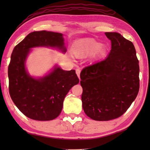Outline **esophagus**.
Returning a JSON list of instances; mask_svg holds the SVG:
<instances>
[{
	"label": "esophagus",
	"instance_id": "obj_1",
	"mask_svg": "<svg viewBox=\"0 0 150 150\" xmlns=\"http://www.w3.org/2000/svg\"><path fill=\"white\" fill-rule=\"evenodd\" d=\"M75 71H76V74L77 75L79 79H80V73H81V70H80L79 68H77V69H76Z\"/></svg>",
	"mask_w": 150,
	"mask_h": 150
}]
</instances>
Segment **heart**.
<instances>
[{"mask_svg": "<svg viewBox=\"0 0 150 150\" xmlns=\"http://www.w3.org/2000/svg\"><path fill=\"white\" fill-rule=\"evenodd\" d=\"M102 51V46L95 40L91 38L79 40L72 47L73 55L77 58H83L93 54L94 56L99 55Z\"/></svg>", "mask_w": 150, "mask_h": 150, "instance_id": "heart-1", "label": "heart"}]
</instances>
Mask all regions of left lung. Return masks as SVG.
Listing matches in <instances>:
<instances>
[{
    "label": "left lung",
    "instance_id": "1",
    "mask_svg": "<svg viewBox=\"0 0 150 150\" xmlns=\"http://www.w3.org/2000/svg\"><path fill=\"white\" fill-rule=\"evenodd\" d=\"M111 50L105 59L85 67L80 74L83 108L95 120L120 117L139 88V61L132 42L117 32H105Z\"/></svg>",
    "mask_w": 150,
    "mask_h": 150
}]
</instances>
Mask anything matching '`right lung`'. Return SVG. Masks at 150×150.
<instances>
[{
	"label": "right lung",
	"mask_w": 150,
	"mask_h": 150,
	"mask_svg": "<svg viewBox=\"0 0 150 150\" xmlns=\"http://www.w3.org/2000/svg\"><path fill=\"white\" fill-rule=\"evenodd\" d=\"M54 47L65 52L63 34L57 32H33L14 47L8 69L9 93L17 108L35 120H52L60 115L63 100L79 79L75 70L64 71L55 66L44 77L34 79L26 69L25 62L30 48Z\"/></svg>",
	"instance_id": "obj_1"
}]
</instances>
